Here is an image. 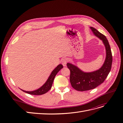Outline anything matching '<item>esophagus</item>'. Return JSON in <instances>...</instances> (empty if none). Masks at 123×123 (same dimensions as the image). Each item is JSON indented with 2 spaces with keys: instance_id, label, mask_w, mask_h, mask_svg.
Returning <instances> with one entry per match:
<instances>
[{
  "instance_id": "34e87169",
  "label": "esophagus",
  "mask_w": 123,
  "mask_h": 123,
  "mask_svg": "<svg viewBox=\"0 0 123 123\" xmlns=\"http://www.w3.org/2000/svg\"><path fill=\"white\" fill-rule=\"evenodd\" d=\"M68 61L66 58H63L62 60V64L63 65V66L66 67L67 66V63Z\"/></svg>"
}]
</instances>
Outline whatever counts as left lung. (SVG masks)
I'll use <instances>...</instances> for the list:
<instances>
[{"label": "left lung", "mask_w": 123, "mask_h": 123, "mask_svg": "<svg viewBox=\"0 0 123 123\" xmlns=\"http://www.w3.org/2000/svg\"><path fill=\"white\" fill-rule=\"evenodd\" d=\"M90 28L93 34L102 40L106 49V58L103 66L99 69L90 72H84L77 66L71 63L67 64L70 71V83L72 87L77 91L91 90L102 84L109 74L112 66V53L106 36L96 29L93 27Z\"/></svg>", "instance_id": "1"}]
</instances>
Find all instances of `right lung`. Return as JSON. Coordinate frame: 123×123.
Listing matches in <instances>:
<instances>
[{
    "label": "right lung",
    "mask_w": 123,
    "mask_h": 123,
    "mask_svg": "<svg viewBox=\"0 0 123 123\" xmlns=\"http://www.w3.org/2000/svg\"><path fill=\"white\" fill-rule=\"evenodd\" d=\"M62 68L63 66L62 64L58 65L52 71L49 77H48V79L46 81V83H44L42 87H40L39 88L36 89V90L32 91H25L24 90H22L21 89L20 90L25 93H27L28 94L32 95H42L45 94L46 93H47L48 91H49V90H50V89L52 87V84L56 75L57 73Z\"/></svg>",
    "instance_id": "right-lung-1"
}]
</instances>
